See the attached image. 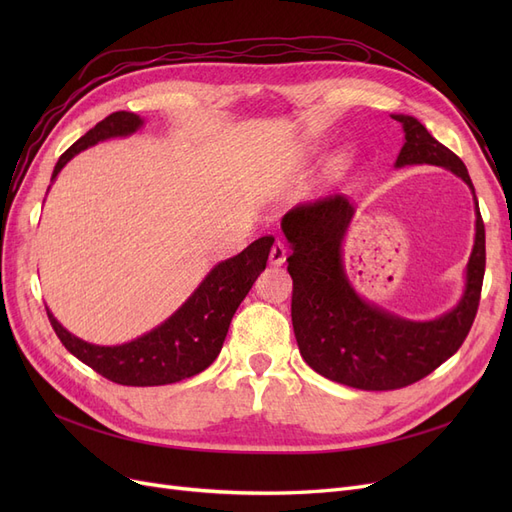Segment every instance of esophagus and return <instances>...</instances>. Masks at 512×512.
Here are the masks:
<instances>
[{
  "label": "esophagus",
  "instance_id": "esophagus-1",
  "mask_svg": "<svg viewBox=\"0 0 512 512\" xmlns=\"http://www.w3.org/2000/svg\"><path fill=\"white\" fill-rule=\"evenodd\" d=\"M286 256H288V250L284 247V243L277 241L273 247H271V254H269V262L273 267H282L286 262Z\"/></svg>",
  "mask_w": 512,
  "mask_h": 512
}]
</instances>
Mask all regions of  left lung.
<instances>
[{"mask_svg":"<svg viewBox=\"0 0 512 512\" xmlns=\"http://www.w3.org/2000/svg\"><path fill=\"white\" fill-rule=\"evenodd\" d=\"M391 117L404 130L395 168L442 166L474 196V245L463 294L453 309L431 320H410L356 292L344 265V241L356 213L348 196L320 198L282 218L292 250V327L301 356L320 376L361 391L401 389L451 359L472 327L485 275V224L466 164L416 117Z\"/></svg>","mask_w":512,"mask_h":512,"instance_id":"left-lung-1","label":"left lung"}]
</instances>
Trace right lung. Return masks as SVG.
Wrapping results in <instances>:
<instances>
[{
    "instance_id": "add662e5",
    "label": "right lung",
    "mask_w": 512,
    "mask_h": 512,
    "mask_svg": "<svg viewBox=\"0 0 512 512\" xmlns=\"http://www.w3.org/2000/svg\"><path fill=\"white\" fill-rule=\"evenodd\" d=\"M145 126L136 113L119 111L102 119L81 136L55 164L51 183L74 156L111 138H126ZM51 188V185H49ZM273 237H260L245 250L215 265L175 314L156 329L126 344L98 346L72 335L46 307L57 337L76 359L96 369L104 378L126 386H160L192 378L205 371L224 346L237 307L265 271Z\"/></svg>"
}]
</instances>
